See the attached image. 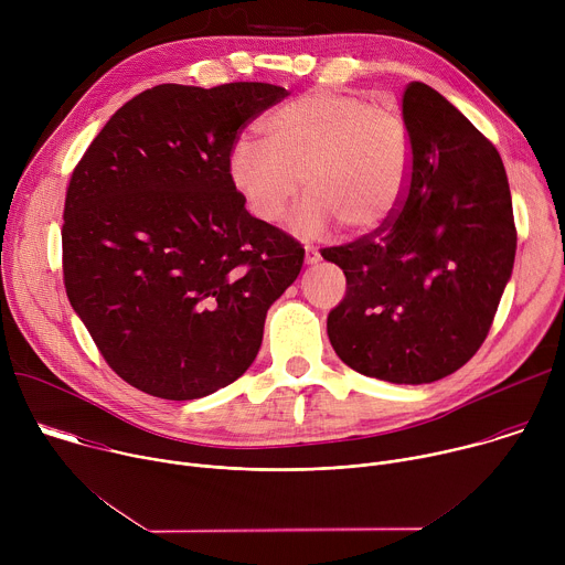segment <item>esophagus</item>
Masks as SVG:
<instances>
[{"mask_svg": "<svg viewBox=\"0 0 565 565\" xmlns=\"http://www.w3.org/2000/svg\"><path fill=\"white\" fill-rule=\"evenodd\" d=\"M303 255H306V264H308V266H312V264H317V262L321 259L319 250L312 248V246H306V248H303Z\"/></svg>", "mask_w": 565, "mask_h": 565, "instance_id": "1", "label": "esophagus"}]
</instances>
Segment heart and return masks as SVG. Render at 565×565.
<instances>
[{"instance_id":"b5f03b06","label":"heart","mask_w":565,"mask_h":565,"mask_svg":"<svg viewBox=\"0 0 565 565\" xmlns=\"http://www.w3.org/2000/svg\"><path fill=\"white\" fill-rule=\"evenodd\" d=\"M262 134L238 138L227 160L234 190L262 223L281 221L306 185L297 232L321 234L335 216L353 232H371L407 192V127L366 96L308 92L268 114Z\"/></svg>"}]
</instances>
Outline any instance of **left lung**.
I'll return each instance as SVG.
<instances>
[{
	"mask_svg": "<svg viewBox=\"0 0 565 565\" xmlns=\"http://www.w3.org/2000/svg\"><path fill=\"white\" fill-rule=\"evenodd\" d=\"M402 120L412 145L405 201L373 234L321 250L347 275L327 331L358 373L427 384L486 342L512 277L516 227L497 147L445 96L412 83Z\"/></svg>",
	"mask_w": 565,
	"mask_h": 565,
	"instance_id": "1",
	"label": "left lung"
}]
</instances>
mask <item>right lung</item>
<instances>
[{
	"mask_svg": "<svg viewBox=\"0 0 565 565\" xmlns=\"http://www.w3.org/2000/svg\"><path fill=\"white\" fill-rule=\"evenodd\" d=\"M284 87L158 85L125 103L73 170L64 288L107 364L163 399H196L255 362L303 248L230 181L238 129Z\"/></svg>",
	"mask_w": 565,
	"mask_h": 565,
	"instance_id": "obj_1",
	"label": "right lung"
}]
</instances>
